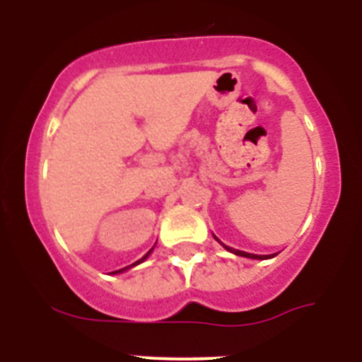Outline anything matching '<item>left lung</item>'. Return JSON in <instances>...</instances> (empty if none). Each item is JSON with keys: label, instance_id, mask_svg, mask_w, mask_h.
Masks as SVG:
<instances>
[{"label": "left lung", "instance_id": "left-lung-1", "mask_svg": "<svg viewBox=\"0 0 362 362\" xmlns=\"http://www.w3.org/2000/svg\"><path fill=\"white\" fill-rule=\"evenodd\" d=\"M214 239H216V241L219 243V245L223 246V248H225V250L232 252V254H235V255H241V257H248V259H272V257H276V255H277V254H270V255H257V254H248V252H243V250H235V248H230V246H226L225 243H221L219 239L216 238V235H214Z\"/></svg>", "mask_w": 362, "mask_h": 362}]
</instances>
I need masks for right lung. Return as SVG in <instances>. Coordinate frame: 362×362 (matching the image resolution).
Masks as SVG:
<instances>
[{
	"mask_svg": "<svg viewBox=\"0 0 362 362\" xmlns=\"http://www.w3.org/2000/svg\"><path fill=\"white\" fill-rule=\"evenodd\" d=\"M153 246H156V245H153ZM153 246H152V248H150V250H148V252H146V254H145V255H143V257H141V259H137L136 263H132V264H129V267H124V268H121V270H116V272H112V274H114V276H116V274H123V272H129V270H130V268L137 267V264H141V263H143V261H146V259H148V255H150V254H152V250H153Z\"/></svg>",
	"mask_w": 362,
	"mask_h": 362,
	"instance_id": "right-lung-1",
	"label": "right lung"
}]
</instances>
